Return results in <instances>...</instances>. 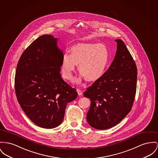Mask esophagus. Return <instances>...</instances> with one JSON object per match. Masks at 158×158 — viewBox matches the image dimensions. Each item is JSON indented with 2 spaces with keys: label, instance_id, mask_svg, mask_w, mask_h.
I'll use <instances>...</instances> for the list:
<instances>
[{
  "label": "esophagus",
  "instance_id": "obj_1",
  "mask_svg": "<svg viewBox=\"0 0 158 158\" xmlns=\"http://www.w3.org/2000/svg\"><path fill=\"white\" fill-rule=\"evenodd\" d=\"M77 91L78 94L79 96H80V95H81L83 94V92H82L80 89H77Z\"/></svg>",
  "mask_w": 158,
  "mask_h": 158
}]
</instances>
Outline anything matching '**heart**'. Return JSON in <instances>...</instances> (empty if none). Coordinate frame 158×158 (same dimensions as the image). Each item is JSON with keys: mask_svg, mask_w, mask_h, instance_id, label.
<instances>
[{"mask_svg": "<svg viewBox=\"0 0 158 158\" xmlns=\"http://www.w3.org/2000/svg\"><path fill=\"white\" fill-rule=\"evenodd\" d=\"M110 61V51L105 44L78 43L71 47V54L68 52L63 54L62 76L66 80H71L76 64H78V71L86 80L94 81L105 74Z\"/></svg>", "mask_w": 158, "mask_h": 158, "instance_id": "b5f03b06", "label": "heart"}]
</instances>
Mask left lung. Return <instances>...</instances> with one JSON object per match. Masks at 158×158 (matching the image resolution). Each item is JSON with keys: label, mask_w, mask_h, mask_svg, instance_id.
<instances>
[{"label": "left lung", "mask_w": 158, "mask_h": 158, "mask_svg": "<svg viewBox=\"0 0 158 158\" xmlns=\"http://www.w3.org/2000/svg\"><path fill=\"white\" fill-rule=\"evenodd\" d=\"M115 41L117 51L111 64L84 92L91 101L87 121L97 129H109L119 123L131 110L136 94V64L125 43L121 40Z\"/></svg>", "instance_id": "1"}]
</instances>
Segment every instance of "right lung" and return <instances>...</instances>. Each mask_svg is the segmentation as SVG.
I'll use <instances>...</instances> for the list:
<instances>
[{
    "label": "right lung",
    "instance_id": "obj_1",
    "mask_svg": "<svg viewBox=\"0 0 158 158\" xmlns=\"http://www.w3.org/2000/svg\"><path fill=\"white\" fill-rule=\"evenodd\" d=\"M57 38L42 35L24 51L17 66L15 90L19 103L35 125L52 129L63 121L68 103L78 96L62 78L63 53Z\"/></svg>",
    "mask_w": 158,
    "mask_h": 158
}]
</instances>
